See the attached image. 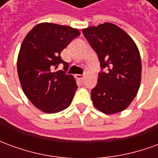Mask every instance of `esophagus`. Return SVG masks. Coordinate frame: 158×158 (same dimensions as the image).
Wrapping results in <instances>:
<instances>
[{
	"label": "esophagus",
	"instance_id": "1",
	"mask_svg": "<svg viewBox=\"0 0 158 158\" xmlns=\"http://www.w3.org/2000/svg\"><path fill=\"white\" fill-rule=\"evenodd\" d=\"M76 78L80 79V80H83L84 78H85V74H77V75H76Z\"/></svg>",
	"mask_w": 158,
	"mask_h": 158
}]
</instances>
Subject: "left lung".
<instances>
[{
	"label": "left lung",
	"instance_id": "8db88e82",
	"mask_svg": "<svg viewBox=\"0 0 158 158\" xmlns=\"http://www.w3.org/2000/svg\"><path fill=\"white\" fill-rule=\"evenodd\" d=\"M83 34L98 56L102 69L90 93L94 106L106 114L122 112L135 99L141 79V60L135 43L110 23L83 29Z\"/></svg>",
	"mask_w": 158,
	"mask_h": 158
}]
</instances>
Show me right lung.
<instances>
[{
	"mask_svg": "<svg viewBox=\"0 0 158 158\" xmlns=\"http://www.w3.org/2000/svg\"><path fill=\"white\" fill-rule=\"evenodd\" d=\"M80 35L77 29L51 23L35 26L23 40L18 73L23 90L35 106L45 113H56L70 106L78 89L69 63L61 52ZM64 65V70H56Z\"/></svg>",
	"mask_w": 158,
	"mask_h": 158,
	"instance_id": "obj_1",
	"label": "right lung"
}]
</instances>
